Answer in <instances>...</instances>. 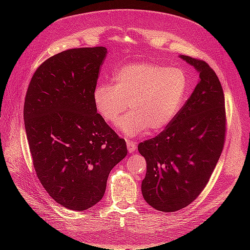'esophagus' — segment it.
I'll list each match as a JSON object with an SVG mask.
<instances>
[{
	"instance_id": "1",
	"label": "esophagus",
	"mask_w": 250,
	"mask_h": 250,
	"mask_svg": "<svg viewBox=\"0 0 250 250\" xmlns=\"http://www.w3.org/2000/svg\"><path fill=\"white\" fill-rule=\"evenodd\" d=\"M126 145H127V149L129 151L130 153H133L135 149H137V143L133 142V141H127L126 142Z\"/></svg>"
}]
</instances>
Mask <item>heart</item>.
<instances>
[{
  "mask_svg": "<svg viewBox=\"0 0 250 250\" xmlns=\"http://www.w3.org/2000/svg\"><path fill=\"white\" fill-rule=\"evenodd\" d=\"M115 85L100 83L94 90L98 113L108 123L116 122L128 106L131 109L117 122L127 137L147 128L158 131L175 119L188 89L187 74L179 67L138 62L121 67L113 75Z\"/></svg>",
  "mask_w": 250,
  "mask_h": 250,
  "instance_id": "heart-1",
  "label": "heart"
}]
</instances>
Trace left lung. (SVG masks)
Here are the masks:
<instances>
[{
  "mask_svg": "<svg viewBox=\"0 0 250 250\" xmlns=\"http://www.w3.org/2000/svg\"><path fill=\"white\" fill-rule=\"evenodd\" d=\"M180 57L200 73V81L175 119L155 138L138 146L147 162L143 196L164 213L188 207L201 194L226 135L224 94L215 71L204 60Z\"/></svg>",
  "mask_w": 250,
  "mask_h": 250,
  "instance_id": "1",
  "label": "left lung"
}]
</instances>
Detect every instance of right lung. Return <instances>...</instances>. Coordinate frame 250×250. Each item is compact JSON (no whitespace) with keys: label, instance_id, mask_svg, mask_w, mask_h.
I'll list each match as a JSON object with an SVG mask.
<instances>
[{"label":"right lung","instance_id":"obj_1","mask_svg":"<svg viewBox=\"0 0 250 250\" xmlns=\"http://www.w3.org/2000/svg\"><path fill=\"white\" fill-rule=\"evenodd\" d=\"M104 47L69 49L43 62L26 93L24 120L33 167L57 203L85 210L99 202L124 139L97 112L94 90Z\"/></svg>","mask_w":250,"mask_h":250}]
</instances>
